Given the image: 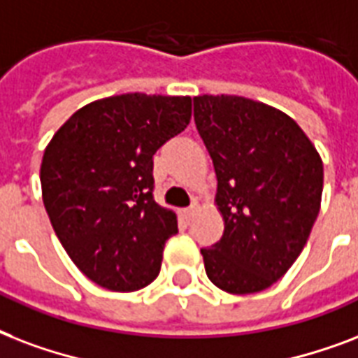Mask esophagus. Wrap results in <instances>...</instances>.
I'll return each mask as SVG.
<instances>
[{
	"label": "esophagus",
	"mask_w": 358,
	"mask_h": 358,
	"mask_svg": "<svg viewBox=\"0 0 358 358\" xmlns=\"http://www.w3.org/2000/svg\"><path fill=\"white\" fill-rule=\"evenodd\" d=\"M194 210H196V203L190 205V207H187V209L181 210V217L187 220V222H190V218L194 217Z\"/></svg>",
	"instance_id": "1"
}]
</instances>
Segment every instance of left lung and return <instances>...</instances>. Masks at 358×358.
I'll return each instance as SVG.
<instances>
[{
  "mask_svg": "<svg viewBox=\"0 0 358 358\" xmlns=\"http://www.w3.org/2000/svg\"><path fill=\"white\" fill-rule=\"evenodd\" d=\"M194 121L217 173L222 239L201 248L213 284L267 289L292 267L321 205L323 162L289 115L235 95L194 96Z\"/></svg>",
  "mask_w": 358,
  "mask_h": 358,
  "instance_id": "obj_1",
  "label": "left lung"
}]
</instances>
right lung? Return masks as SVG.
Here are the masks:
<instances>
[{
	"mask_svg": "<svg viewBox=\"0 0 358 358\" xmlns=\"http://www.w3.org/2000/svg\"><path fill=\"white\" fill-rule=\"evenodd\" d=\"M190 115V96H108L80 108L48 143L44 207L69 257L95 284L138 292L159 276L177 217L153 198V155Z\"/></svg>",
	"mask_w": 358,
	"mask_h": 358,
	"instance_id": "obj_1",
	"label": "right lung"
}]
</instances>
